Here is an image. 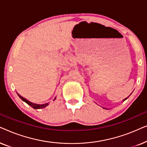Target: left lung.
Returning <instances> with one entry per match:
<instances>
[{
	"mask_svg": "<svg viewBox=\"0 0 147 147\" xmlns=\"http://www.w3.org/2000/svg\"><path fill=\"white\" fill-rule=\"evenodd\" d=\"M126 99H127V98H125V99H124V100H126Z\"/></svg>",
	"mask_w": 147,
	"mask_h": 147,
	"instance_id": "1",
	"label": "left lung"
}]
</instances>
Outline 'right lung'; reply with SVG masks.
Returning a JSON list of instances; mask_svg holds the SVG:
<instances>
[{"label": "right lung", "mask_w": 147, "mask_h": 147, "mask_svg": "<svg viewBox=\"0 0 147 147\" xmlns=\"http://www.w3.org/2000/svg\"><path fill=\"white\" fill-rule=\"evenodd\" d=\"M19 95V96L20 98H21L22 100H23L24 102H25L26 103L29 104V106H31L32 108H33L34 109H41V108H45L46 106H47L48 105V103L47 104H35V103H33V102H29V100H27L26 98H23V96H21V95H19V94H18Z\"/></svg>", "instance_id": "obj_1"}]
</instances>
